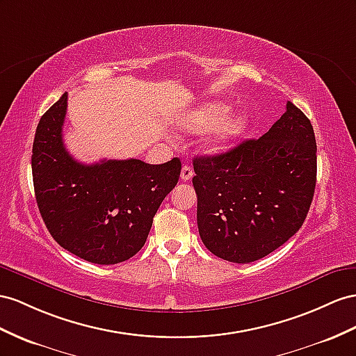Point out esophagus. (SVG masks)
<instances>
[{
	"mask_svg": "<svg viewBox=\"0 0 356 356\" xmlns=\"http://www.w3.org/2000/svg\"><path fill=\"white\" fill-rule=\"evenodd\" d=\"M193 176H194V170L191 168L189 165H185L184 168H181V171H180V179H181V180L188 181V180L193 179Z\"/></svg>",
	"mask_w": 356,
	"mask_h": 356,
	"instance_id": "esophagus-1",
	"label": "esophagus"
}]
</instances>
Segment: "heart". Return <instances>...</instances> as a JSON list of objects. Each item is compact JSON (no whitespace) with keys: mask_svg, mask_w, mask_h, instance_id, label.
I'll return each mask as SVG.
<instances>
[{"mask_svg":"<svg viewBox=\"0 0 356 356\" xmlns=\"http://www.w3.org/2000/svg\"><path fill=\"white\" fill-rule=\"evenodd\" d=\"M230 113L232 108L229 105L209 104L188 114L184 120V126L194 132L213 129L215 127L216 129L209 135L206 141V147L209 152L216 153L225 149L234 138H238L247 127L248 120L245 115H236L227 121Z\"/></svg>","mask_w":356,"mask_h":356,"instance_id":"1","label":"heart"}]
</instances>
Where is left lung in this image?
I'll return each mask as SVG.
<instances>
[{"label":"left lung","instance_id":"left-lung-1","mask_svg":"<svg viewBox=\"0 0 356 356\" xmlns=\"http://www.w3.org/2000/svg\"><path fill=\"white\" fill-rule=\"evenodd\" d=\"M313 126L298 106L259 140L213 156H195L200 238L216 257L251 263L266 257L304 224L317 172Z\"/></svg>","mask_w":356,"mask_h":356}]
</instances>
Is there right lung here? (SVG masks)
Returning a JSON list of instances; mask_svg holds the SVG:
<instances>
[{
    "mask_svg": "<svg viewBox=\"0 0 356 356\" xmlns=\"http://www.w3.org/2000/svg\"><path fill=\"white\" fill-rule=\"evenodd\" d=\"M67 93L40 118L33 143V184L43 222L58 245L97 265L135 256L153 216L177 185L179 158L152 165L140 159L78 162L63 143Z\"/></svg>",
    "mask_w": 356,
    "mask_h": 356,
    "instance_id": "right-lung-1",
    "label": "right lung"
}]
</instances>
